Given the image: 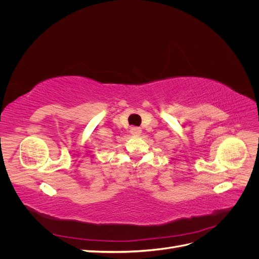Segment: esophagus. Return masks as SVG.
<instances>
[{
  "mask_svg": "<svg viewBox=\"0 0 259 259\" xmlns=\"http://www.w3.org/2000/svg\"><path fill=\"white\" fill-rule=\"evenodd\" d=\"M140 133H142V128L140 127H136V126H134V127H132L131 128V134L132 135H135V136H137V135H139Z\"/></svg>",
  "mask_w": 259,
  "mask_h": 259,
  "instance_id": "esophagus-1",
  "label": "esophagus"
}]
</instances>
